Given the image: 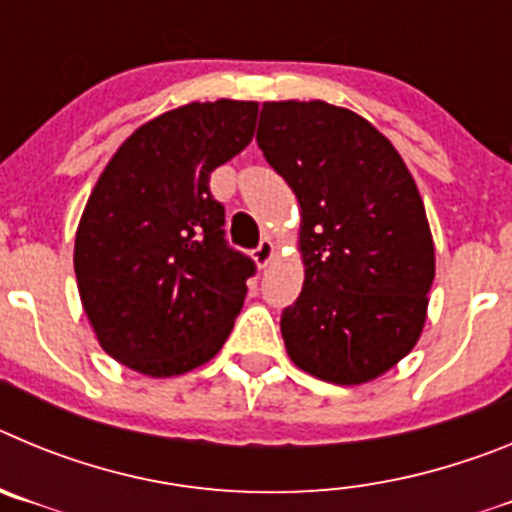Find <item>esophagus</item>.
I'll use <instances>...</instances> for the list:
<instances>
[{"label":"esophagus","instance_id":"1","mask_svg":"<svg viewBox=\"0 0 512 512\" xmlns=\"http://www.w3.org/2000/svg\"><path fill=\"white\" fill-rule=\"evenodd\" d=\"M274 253H277V246H274L269 238H264L259 246L253 248V259H256V264H259V266H266L271 259H274Z\"/></svg>","mask_w":512,"mask_h":512}]
</instances>
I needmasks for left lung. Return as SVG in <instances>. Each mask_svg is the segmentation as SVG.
I'll use <instances>...</instances> for the list:
<instances>
[{
    "mask_svg": "<svg viewBox=\"0 0 512 512\" xmlns=\"http://www.w3.org/2000/svg\"><path fill=\"white\" fill-rule=\"evenodd\" d=\"M256 143L300 202L305 284L284 307L289 359L364 384L418 343L436 277L408 166L372 122L328 102H264Z\"/></svg>",
    "mask_w": 512,
    "mask_h": 512,
    "instance_id": "left-lung-1",
    "label": "left lung"
}]
</instances>
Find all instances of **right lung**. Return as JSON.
I'll return each instance as SVG.
<instances>
[{
    "label": "right lung",
    "instance_id": "add662e5",
    "mask_svg": "<svg viewBox=\"0 0 512 512\" xmlns=\"http://www.w3.org/2000/svg\"><path fill=\"white\" fill-rule=\"evenodd\" d=\"M259 104L192 102L140 125L81 215L74 271L99 346L148 377L223 348L256 264L225 241L210 174L251 143Z\"/></svg>",
    "mask_w": 512,
    "mask_h": 512
}]
</instances>
